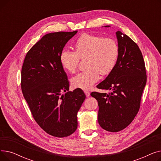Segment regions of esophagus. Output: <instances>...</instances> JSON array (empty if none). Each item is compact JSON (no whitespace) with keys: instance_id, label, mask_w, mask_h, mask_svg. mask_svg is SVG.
<instances>
[{"instance_id":"obj_1","label":"esophagus","mask_w":161,"mask_h":161,"mask_svg":"<svg viewBox=\"0 0 161 161\" xmlns=\"http://www.w3.org/2000/svg\"><path fill=\"white\" fill-rule=\"evenodd\" d=\"M84 92H85V94H86V95L87 97H89L90 96V92H89V91H84Z\"/></svg>"}]
</instances>
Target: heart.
<instances>
[{
  "label": "heart",
  "instance_id": "heart-1",
  "mask_svg": "<svg viewBox=\"0 0 161 161\" xmlns=\"http://www.w3.org/2000/svg\"><path fill=\"white\" fill-rule=\"evenodd\" d=\"M75 52L63 49L59 61L63 69L70 73L75 72L80 58H86L87 69L72 78L73 87L89 89L99 79V74L108 75L110 73L117 61L119 48L117 42L109 38L83 34L74 43Z\"/></svg>",
  "mask_w": 161,
  "mask_h": 161
}]
</instances>
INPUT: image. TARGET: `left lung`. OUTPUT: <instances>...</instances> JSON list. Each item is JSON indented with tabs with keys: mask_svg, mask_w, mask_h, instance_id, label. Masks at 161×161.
I'll list each match as a JSON object with an SVG mask.
<instances>
[{
	"mask_svg": "<svg viewBox=\"0 0 161 161\" xmlns=\"http://www.w3.org/2000/svg\"><path fill=\"white\" fill-rule=\"evenodd\" d=\"M115 34L119 48L117 63L106 78L97 86L112 92L91 93L98 101L100 126L113 132L125 129L134 119L147 81L145 63L139 47L121 31Z\"/></svg>",
	"mask_w": 161,
	"mask_h": 161,
	"instance_id": "8db88e82",
	"label": "left lung"
}]
</instances>
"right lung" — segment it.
Returning <instances> with one entry per match:
<instances>
[{"instance_id":"obj_1","label":"right lung","mask_w":161,"mask_h":161,"mask_svg":"<svg viewBox=\"0 0 161 161\" xmlns=\"http://www.w3.org/2000/svg\"><path fill=\"white\" fill-rule=\"evenodd\" d=\"M77 32L47 34L27 52L22 66L21 90L34 119L45 132L58 138L77 129V114L86 97L81 89L69 91L59 61L64 46Z\"/></svg>"}]
</instances>
